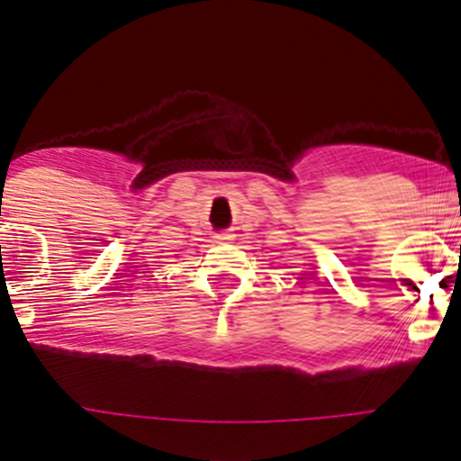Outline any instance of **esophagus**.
<instances>
[{
  "mask_svg": "<svg viewBox=\"0 0 461 461\" xmlns=\"http://www.w3.org/2000/svg\"><path fill=\"white\" fill-rule=\"evenodd\" d=\"M215 240H218V243H230L231 234H230V231H222V234L215 236Z\"/></svg>",
  "mask_w": 461,
  "mask_h": 461,
  "instance_id": "1",
  "label": "esophagus"
}]
</instances>
